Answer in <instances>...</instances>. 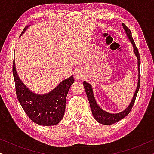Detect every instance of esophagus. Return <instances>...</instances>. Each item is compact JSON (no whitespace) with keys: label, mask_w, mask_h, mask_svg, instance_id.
<instances>
[{"label":"esophagus","mask_w":154,"mask_h":154,"mask_svg":"<svg viewBox=\"0 0 154 154\" xmlns=\"http://www.w3.org/2000/svg\"><path fill=\"white\" fill-rule=\"evenodd\" d=\"M74 76H75V79H81V73H80L79 72H76V73H75V75H74Z\"/></svg>","instance_id":"esophagus-1"}]
</instances>
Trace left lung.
<instances>
[{"label": "left lung", "mask_w": 154, "mask_h": 154, "mask_svg": "<svg viewBox=\"0 0 154 154\" xmlns=\"http://www.w3.org/2000/svg\"><path fill=\"white\" fill-rule=\"evenodd\" d=\"M123 27L124 30L125 31L126 34H127L128 38L130 39V42L132 44V46H133L134 48V52L137 56V58L138 60V71H139V76H138V83H137V89L134 92L133 98L130 102L129 106L127 107V109H125V110L122 111V112L118 113H110L108 112H106V111L103 110L99 106V105L97 104L95 99H94V97L93 95V92H92V86L90 85V84L87 83L86 81L83 82V86L85 90L86 94H87L88 99L89 100V103L90 105V108H91V111L92 113V115H93V117L95 119V120L98 123L101 124H103V125H111V124H113L116 122L121 121V119H123V118L129 114V113L131 111L132 109V106H133L134 103L135 102V99L137 97V92L139 91V89H140V53H139L138 49L137 48L135 43H134V40L132 37V33L131 31L126 26L125 24H123Z\"/></svg>", "instance_id": "left-lung-1"}]
</instances>
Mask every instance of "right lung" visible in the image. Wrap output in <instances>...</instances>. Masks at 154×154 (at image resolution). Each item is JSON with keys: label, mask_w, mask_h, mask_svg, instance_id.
<instances>
[{"label": "right lung", "mask_w": 154, "mask_h": 154, "mask_svg": "<svg viewBox=\"0 0 154 154\" xmlns=\"http://www.w3.org/2000/svg\"><path fill=\"white\" fill-rule=\"evenodd\" d=\"M27 28L28 26L24 29L21 35ZM12 73L17 97L29 119L41 125H54L60 123L64 114L69 90L74 83L73 77L64 80L48 94H37L29 90L21 81L17 73L14 60L12 65Z\"/></svg>", "instance_id": "right-lung-1"}]
</instances>
